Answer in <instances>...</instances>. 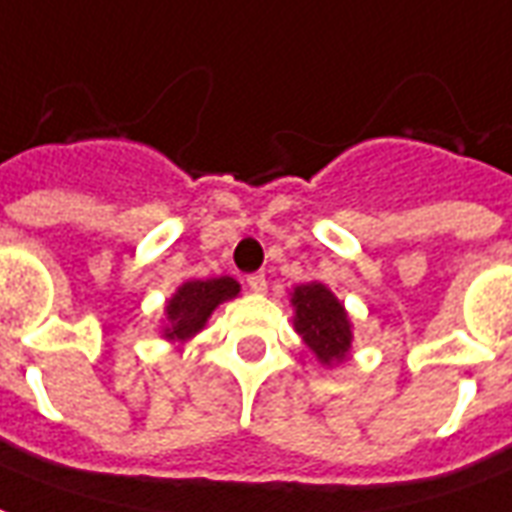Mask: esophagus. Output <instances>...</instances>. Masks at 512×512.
Returning <instances> with one entry per match:
<instances>
[{
	"instance_id": "1",
	"label": "esophagus",
	"mask_w": 512,
	"mask_h": 512,
	"mask_svg": "<svg viewBox=\"0 0 512 512\" xmlns=\"http://www.w3.org/2000/svg\"><path fill=\"white\" fill-rule=\"evenodd\" d=\"M248 289L256 294L267 292V278H264L261 272H253V275H248Z\"/></svg>"
}]
</instances>
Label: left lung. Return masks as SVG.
Listing matches in <instances>:
<instances>
[{"label": "left lung", "mask_w": 512, "mask_h": 512, "mask_svg": "<svg viewBox=\"0 0 512 512\" xmlns=\"http://www.w3.org/2000/svg\"><path fill=\"white\" fill-rule=\"evenodd\" d=\"M294 327L302 335V341L311 346V352L324 365L341 363L349 346H352V330L343 305L327 292L322 283H308L294 289Z\"/></svg>", "instance_id": "8db88e82"}]
</instances>
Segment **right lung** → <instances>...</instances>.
<instances>
[{
  "mask_svg": "<svg viewBox=\"0 0 512 512\" xmlns=\"http://www.w3.org/2000/svg\"><path fill=\"white\" fill-rule=\"evenodd\" d=\"M237 292H240V283L234 278L182 283L179 292L166 305V313H169L166 338H190V335H196L220 302L237 297Z\"/></svg>",
  "mask_w": 512,
  "mask_h": 512,
  "instance_id": "1",
  "label": "right lung"
}]
</instances>
